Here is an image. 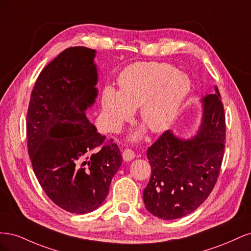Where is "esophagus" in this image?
Wrapping results in <instances>:
<instances>
[{
    "label": "esophagus",
    "mask_w": 251,
    "mask_h": 251,
    "mask_svg": "<svg viewBox=\"0 0 251 251\" xmlns=\"http://www.w3.org/2000/svg\"><path fill=\"white\" fill-rule=\"evenodd\" d=\"M135 156H136L135 153H134V151H133L132 150H130V149H126V150L124 151V153H123L124 160L126 161V162L133 160V159L135 158Z\"/></svg>",
    "instance_id": "34e87169"
}]
</instances>
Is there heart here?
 Here are the masks:
<instances>
[{"mask_svg":"<svg viewBox=\"0 0 251 251\" xmlns=\"http://www.w3.org/2000/svg\"><path fill=\"white\" fill-rule=\"evenodd\" d=\"M120 91L113 87L102 92V119L110 132H118L130 120L134 109L154 133H162L174 124L191 93L192 83L185 74L162 63H139L128 66L119 76ZM146 127L131 134L132 141L140 139Z\"/></svg>","mask_w":251,"mask_h":251,"instance_id":"obj_1","label":"heart"}]
</instances>
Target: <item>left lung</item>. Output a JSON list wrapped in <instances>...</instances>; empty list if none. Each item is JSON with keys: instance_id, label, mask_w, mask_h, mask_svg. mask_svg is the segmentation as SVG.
Segmentation results:
<instances>
[{"instance_id": "left-lung-1", "label": "left lung", "mask_w": 251, "mask_h": 251, "mask_svg": "<svg viewBox=\"0 0 251 251\" xmlns=\"http://www.w3.org/2000/svg\"><path fill=\"white\" fill-rule=\"evenodd\" d=\"M199 128L189 139L164 132L148 150L151 179L143 201L151 215L175 220L191 214L214 188L225 148V115L221 96L202 97Z\"/></svg>"}]
</instances>
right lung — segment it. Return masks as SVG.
<instances>
[{
  "label": "right lung",
  "instance_id": "obj_1",
  "mask_svg": "<svg viewBox=\"0 0 251 251\" xmlns=\"http://www.w3.org/2000/svg\"><path fill=\"white\" fill-rule=\"evenodd\" d=\"M96 50L71 47L44 68L27 113L28 154L42 188L57 206L88 214L100 206L123 157L86 116L98 95Z\"/></svg>",
  "mask_w": 251,
  "mask_h": 251
}]
</instances>
